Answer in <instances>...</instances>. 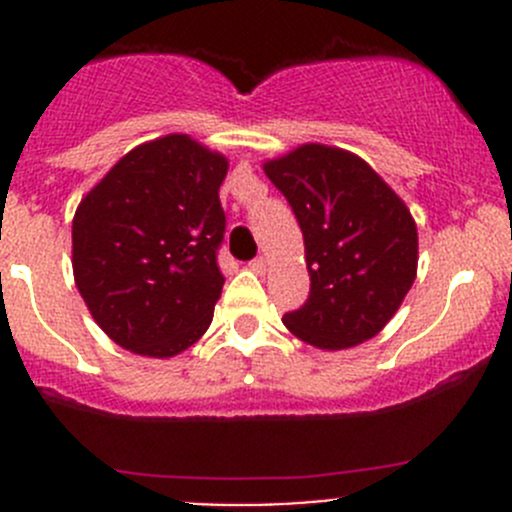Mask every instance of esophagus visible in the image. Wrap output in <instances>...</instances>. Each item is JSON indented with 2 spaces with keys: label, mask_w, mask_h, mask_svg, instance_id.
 Segmentation results:
<instances>
[{
  "label": "esophagus",
  "mask_w": 512,
  "mask_h": 512,
  "mask_svg": "<svg viewBox=\"0 0 512 512\" xmlns=\"http://www.w3.org/2000/svg\"><path fill=\"white\" fill-rule=\"evenodd\" d=\"M250 270H252V272H257V275H262V272L267 270V262H265V257H255V260L250 262Z\"/></svg>",
  "instance_id": "1"
}]
</instances>
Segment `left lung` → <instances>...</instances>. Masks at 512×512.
I'll list each match as a JSON object with an SVG mask.
<instances>
[{"instance_id":"obj_1","label":"left lung","mask_w":512,"mask_h":512,"mask_svg":"<svg viewBox=\"0 0 512 512\" xmlns=\"http://www.w3.org/2000/svg\"><path fill=\"white\" fill-rule=\"evenodd\" d=\"M262 168L304 235L309 297L282 317L285 327L324 352L376 337L416 280L411 210L366 160L342 148L304 143Z\"/></svg>"}]
</instances>
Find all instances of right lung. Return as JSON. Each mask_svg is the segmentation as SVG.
<instances>
[{
  "mask_svg": "<svg viewBox=\"0 0 512 512\" xmlns=\"http://www.w3.org/2000/svg\"><path fill=\"white\" fill-rule=\"evenodd\" d=\"M227 158L185 133L136 146L84 195L71 225L74 280L118 347L168 359L213 322Z\"/></svg>",
  "mask_w": 512,
  "mask_h": 512,
  "instance_id": "add662e5",
  "label": "right lung"
}]
</instances>
